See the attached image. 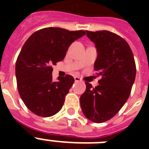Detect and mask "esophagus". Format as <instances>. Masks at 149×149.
<instances>
[{"label": "esophagus", "mask_w": 149, "mask_h": 149, "mask_svg": "<svg viewBox=\"0 0 149 149\" xmlns=\"http://www.w3.org/2000/svg\"><path fill=\"white\" fill-rule=\"evenodd\" d=\"M74 79H75V81H76V82L81 81V79H80V78H79V77H74Z\"/></svg>", "instance_id": "obj_1"}]
</instances>
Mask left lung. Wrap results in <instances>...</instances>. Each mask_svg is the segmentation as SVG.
<instances>
[{
	"label": "left lung",
	"mask_w": 149,
	"mask_h": 149,
	"mask_svg": "<svg viewBox=\"0 0 149 149\" xmlns=\"http://www.w3.org/2000/svg\"><path fill=\"white\" fill-rule=\"evenodd\" d=\"M86 36L95 43L97 57L94 70L101 79L95 88L85 83L80 106L87 119L103 123L113 118L129 97L136 65L129 45L117 34L106 30L86 31Z\"/></svg>",
	"instance_id": "obj_1"
}]
</instances>
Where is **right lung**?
Here are the masks:
<instances>
[{
	"label": "right lung",
	"instance_id": "right-lung-1",
	"mask_svg": "<svg viewBox=\"0 0 149 149\" xmlns=\"http://www.w3.org/2000/svg\"><path fill=\"white\" fill-rule=\"evenodd\" d=\"M86 34L45 28L34 32L23 45L15 65L17 86L25 106L36 115L51 117L60 111L74 83L72 76L52 81V65L63 60L68 48Z\"/></svg>",
	"mask_w": 149,
	"mask_h": 149
}]
</instances>
